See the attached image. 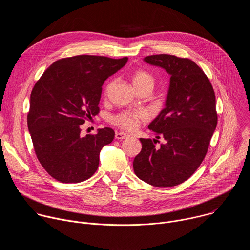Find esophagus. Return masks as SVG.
Returning <instances> with one entry per match:
<instances>
[{"mask_svg": "<svg viewBox=\"0 0 250 250\" xmlns=\"http://www.w3.org/2000/svg\"><path fill=\"white\" fill-rule=\"evenodd\" d=\"M129 135L127 133H125V132H117L116 133V138L117 139H124V138H126Z\"/></svg>", "mask_w": 250, "mask_h": 250, "instance_id": "obj_1", "label": "esophagus"}]
</instances>
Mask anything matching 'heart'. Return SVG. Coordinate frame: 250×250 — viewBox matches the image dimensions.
<instances>
[{
	"label": "heart",
	"mask_w": 250,
	"mask_h": 250,
	"mask_svg": "<svg viewBox=\"0 0 250 250\" xmlns=\"http://www.w3.org/2000/svg\"><path fill=\"white\" fill-rule=\"evenodd\" d=\"M132 83L135 89H139L145 86H151L153 88L154 85V78L151 74H149L146 71L144 70H137L132 74ZM112 84H110L106 88L109 90ZM148 115L144 110H136V111H125L119 113L111 118V122L127 131H132L136 129L141 123L147 121Z\"/></svg>",
	"instance_id": "heart-1"
}]
</instances>
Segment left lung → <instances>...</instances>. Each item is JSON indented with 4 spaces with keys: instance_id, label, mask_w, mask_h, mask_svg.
<instances>
[{
    "instance_id": "left-lung-1",
    "label": "left lung",
    "mask_w": 250,
    "mask_h": 250,
    "mask_svg": "<svg viewBox=\"0 0 250 250\" xmlns=\"http://www.w3.org/2000/svg\"><path fill=\"white\" fill-rule=\"evenodd\" d=\"M145 61L171 76L165 108L148 125L166 141L156 147L158 139L140 138L133 170L152 186L173 187L189 179L207 154L218 124L216 96L204 71L189 58L156 54Z\"/></svg>"
}]
</instances>
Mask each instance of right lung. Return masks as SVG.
<instances>
[{
    "mask_svg": "<svg viewBox=\"0 0 250 250\" xmlns=\"http://www.w3.org/2000/svg\"><path fill=\"white\" fill-rule=\"evenodd\" d=\"M127 57L76 55L51 64L30 94L27 126L35 155L62 183L89 179L99 166L104 146L115 137L111 127L81 135V125L99 114L102 86L123 68Z\"/></svg>",
    "mask_w": 250,
    "mask_h": 250,
    "instance_id": "add662e5",
    "label": "right lung"
}]
</instances>
